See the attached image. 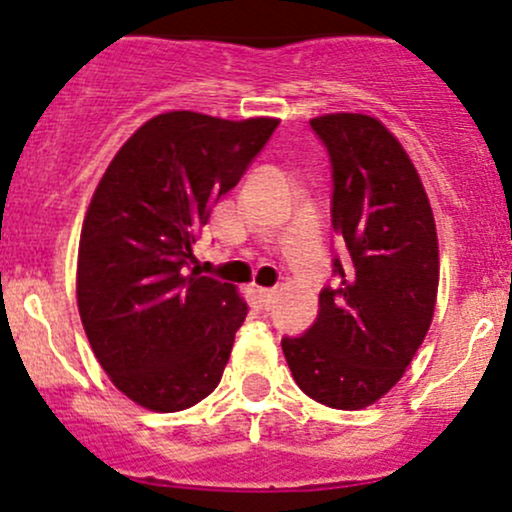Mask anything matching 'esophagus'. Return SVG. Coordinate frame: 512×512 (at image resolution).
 Listing matches in <instances>:
<instances>
[{
    "label": "esophagus",
    "instance_id": "esophagus-1",
    "mask_svg": "<svg viewBox=\"0 0 512 512\" xmlns=\"http://www.w3.org/2000/svg\"><path fill=\"white\" fill-rule=\"evenodd\" d=\"M255 294H257V299H260V303L265 308L272 306L274 299H277V291H274V289H262V286H257Z\"/></svg>",
    "mask_w": 512,
    "mask_h": 512
}]
</instances>
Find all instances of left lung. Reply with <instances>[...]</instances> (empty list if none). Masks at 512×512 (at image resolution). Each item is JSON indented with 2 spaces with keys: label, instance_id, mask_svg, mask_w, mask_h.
Wrapping results in <instances>:
<instances>
[{
  "label": "left lung",
  "instance_id": "1",
  "mask_svg": "<svg viewBox=\"0 0 512 512\" xmlns=\"http://www.w3.org/2000/svg\"><path fill=\"white\" fill-rule=\"evenodd\" d=\"M333 162V228L350 260L323 289L318 318L282 350L299 389L323 406L362 411L406 374L428 335L440 284L430 199L398 138L367 114L311 119Z\"/></svg>",
  "mask_w": 512,
  "mask_h": 512
}]
</instances>
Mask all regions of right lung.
Segmentation results:
<instances>
[{
    "mask_svg": "<svg viewBox=\"0 0 512 512\" xmlns=\"http://www.w3.org/2000/svg\"><path fill=\"white\" fill-rule=\"evenodd\" d=\"M279 119L157 114L121 145L84 213L77 308L101 369L138 406L177 413L221 381L247 303L184 274L196 230Z\"/></svg>",
    "mask_w": 512,
    "mask_h": 512,
    "instance_id": "1",
    "label": "right lung"
}]
</instances>
